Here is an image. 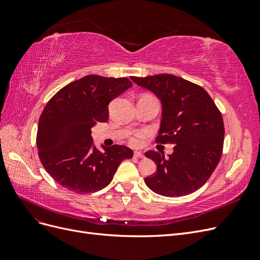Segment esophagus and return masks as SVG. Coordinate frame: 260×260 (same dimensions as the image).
Returning a JSON list of instances; mask_svg holds the SVG:
<instances>
[{
  "label": "esophagus",
  "instance_id": "esophagus-1",
  "mask_svg": "<svg viewBox=\"0 0 260 260\" xmlns=\"http://www.w3.org/2000/svg\"><path fill=\"white\" fill-rule=\"evenodd\" d=\"M135 157H136V158H143L144 155L141 152H135Z\"/></svg>",
  "mask_w": 260,
  "mask_h": 260
}]
</instances>
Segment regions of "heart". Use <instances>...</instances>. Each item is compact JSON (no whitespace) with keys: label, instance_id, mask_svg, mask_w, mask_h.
I'll list each match as a JSON object with an SVG mask.
<instances>
[{"label":"heart","instance_id":"1","mask_svg":"<svg viewBox=\"0 0 260 260\" xmlns=\"http://www.w3.org/2000/svg\"><path fill=\"white\" fill-rule=\"evenodd\" d=\"M142 138H143L142 133H138V135H136L135 137L131 139V143L133 145H140L141 142H142Z\"/></svg>","mask_w":260,"mask_h":260}]
</instances>
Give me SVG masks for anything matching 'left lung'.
I'll use <instances>...</instances> for the list:
<instances>
[{
    "mask_svg": "<svg viewBox=\"0 0 260 260\" xmlns=\"http://www.w3.org/2000/svg\"><path fill=\"white\" fill-rule=\"evenodd\" d=\"M131 80L154 93L161 104L157 142L174 143V152L147 151L145 156L157 166L145 184L157 194L179 198L206 183L222 153V116L202 86L182 78L161 74Z\"/></svg>",
    "mask_w": 260,
    "mask_h": 260,
    "instance_id": "left-lung-1",
    "label": "left lung"
}]
</instances>
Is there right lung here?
I'll use <instances>...</instances> for the list:
<instances>
[{"instance_id": "add662e5", "label": "right lung", "mask_w": 260, "mask_h": 260, "mask_svg": "<svg viewBox=\"0 0 260 260\" xmlns=\"http://www.w3.org/2000/svg\"><path fill=\"white\" fill-rule=\"evenodd\" d=\"M132 86L128 78L85 76L64 86L49 101L39 119L37 146L48 174L77 193H93L107 186L123 159L133 151L124 145L101 152L91 128L108 120V105Z\"/></svg>"}]
</instances>
